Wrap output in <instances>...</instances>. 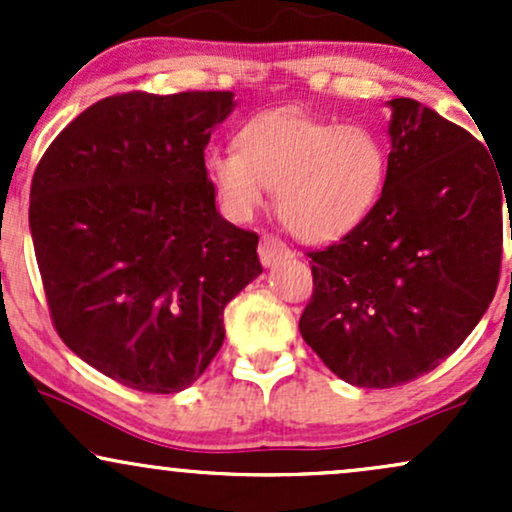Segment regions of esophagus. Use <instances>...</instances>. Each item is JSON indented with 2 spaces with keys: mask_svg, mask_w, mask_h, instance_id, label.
I'll use <instances>...</instances> for the list:
<instances>
[{
  "mask_svg": "<svg viewBox=\"0 0 512 512\" xmlns=\"http://www.w3.org/2000/svg\"><path fill=\"white\" fill-rule=\"evenodd\" d=\"M257 252H260V260L264 267H272V264L284 260V257H289V248H286V245L274 236H262L260 250Z\"/></svg>",
  "mask_w": 512,
  "mask_h": 512,
  "instance_id": "obj_1",
  "label": "esophagus"
}]
</instances>
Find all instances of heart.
<instances>
[{"label": "heart", "instance_id": "b5f03b06", "mask_svg": "<svg viewBox=\"0 0 512 512\" xmlns=\"http://www.w3.org/2000/svg\"><path fill=\"white\" fill-rule=\"evenodd\" d=\"M236 146L207 156L211 185L233 219H250L274 187L276 211L298 238L334 240L361 226L383 197L387 151L368 127L281 108L245 122Z\"/></svg>", "mask_w": 512, "mask_h": 512}]
</instances>
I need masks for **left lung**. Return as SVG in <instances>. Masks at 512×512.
Listing matches in <instances>:
<instances>
[{
	"label": "left lung",
	"mask_w": 512,
	"mask_h": 512,
	"mask_svg": "<svg viewBox=\"0 0 512 512\" xmlns=\"http://www.w3.org/2000/svg\"><path fill=\"white\" fill-rule=\"evenodd\" d=\"M390 108L383 197L342 240L308 252L315 289L298 322L334 375L378 390L431 373L477 327L512 207V180L467 129L411 98Z\"/></svg>",
	"instance_id": "obj_1"
}]
</instances>
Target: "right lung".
<instances>
[{"mask_svg":"<svg viewBox=\"0 0 512 512\" xmlns=\"http://www.w3.org/2000/svg\"><path fill=\"white\" fill-rule=\"evenodd\" d=\"M231 91L117 93L48 146L28 223L62 342L151 395L190 387L219 354L223 308L262 274L252 231L216 211L204 149Z\"/></svg>","mask_w":512,"mask_h":512,"instance_id":"add662e5","label":"right lung"}]
</instances>
